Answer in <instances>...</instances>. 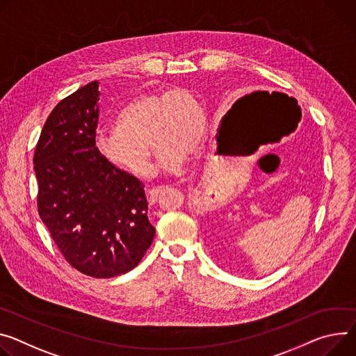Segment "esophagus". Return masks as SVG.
I'll list each match as a JSON object with an SVG mask.
<instances>
[{"label": "esophagus", "instance_id": "1", "mask_svg": "<svg viewBox=\"0 0 356 356\" xmlns=\"http://www.w3.org/2000/svg\"><path fill=\"white\" fill-rule=\"evenodd\" d=\"M165 190H166V187H165V186H159V187H153V188H150V190L147 191V200H149V204H150V206H153V204L157 202V199L160 197L161 193H163Z\"/></svg>", "mask_w": 356, "mask_h": 356}]
</instances>
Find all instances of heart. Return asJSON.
Here are the masks:
<instances>
[{"label":"heart","mask_w":356,"mask_h":356,"mask_svg":"<svg viewBox=\"0 0 356 356\" xmlns=\"http://www.w3.org/2000/svg\"><path fill=\"white\" fill-rule=\"evenodd\" d=\"M113 126L96 136V150L108 165L134 177L149 175L147 143L157 150L161 172L179 173L206 138L204 111L184 88L136 96L118 113Z\"/></svg>","instance_id":"b5f03b06"}]
</instances>
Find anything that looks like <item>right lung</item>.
I'll return each instance as SVG.
<instances>
[{
	"mask_svg": "<svg viewBox=\"0 0 356 356\" xmlns=\"http://www.w3.org/2000/svg\"><path fill=\"white\" fill-rule=\"evenodd\" d=\"M99 82L62 99L49 113L34 154L38 213L65 260L93 278L134 270L156 229L143 183L99 156Z\"/></svg>",
	"mask_w": 356,
	"mask_h": 356,
	"instance_id": "1",
	"label": "right lung"
}]
</instances>
